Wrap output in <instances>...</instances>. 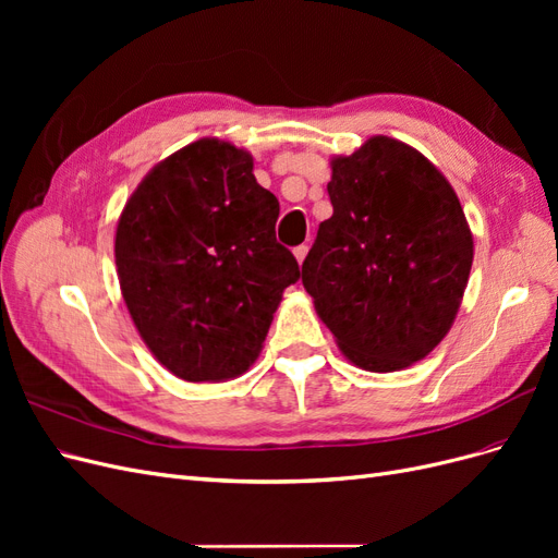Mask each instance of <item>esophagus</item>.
<instances>
[{
    "label": "esophagus",
    "instance_id": "obj_1",
    "mask_svg": "<svg viewBox=\"0 0 558 558\" xmlns=\"http://www.w3.org/2000/svg\"><path fill=\"white\" fill-rule=\"evenodd\" d=\"M293 256H295V260H298V263L305 260V256H307V246H305V244H302V246H295V248H293Z\"/></svg>",
    "mask_w": 558,
    "mask_h": 558
}]
</instances>
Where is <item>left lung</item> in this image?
Wrapping results in <instances>:
<instances>
[{
  "mask_svg": "<svg viewBox=\"0 0 558 558\" xmlns=\"http://www.w3.org/2000/svg\"><path fill=\"white\" fill-rule=\"evenodd\" d=\"M330 167L332 216L302 263V286L353 365L396 373L449 332L472 232L451 183L410 144L375 134Z\"/></svg>",
  "mask_w": 558,
  "mask_h": 558,
  "instance_id": "1",
  "label": "left lung"
}]
</instances>
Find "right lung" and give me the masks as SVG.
I'll use <instances>...</instances> for the list:
<instances>
[{
	"mask_svg": "<svg viewBox=\"0 0 558 558\" xmlns=\"http://www.w3.org/2000/svg\"><path fill=\"white\" fill-rule=\"evenodd\" d=\"M277 218L253 156L216 137L160 160L125 202L113 244L121 293L144 344L179 379L226 381L256 363L300 277Z\"/></svg>",
	"mask_w": 558,
	"mask_h": 558,
	"instance_id": "right-lung-1",
	"label": "right lung"
}]
</instances>
